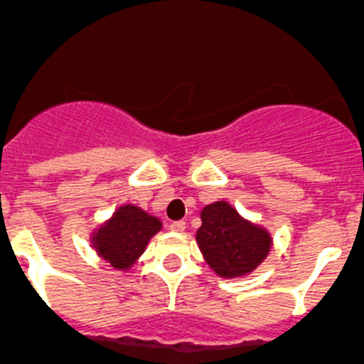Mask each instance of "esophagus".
Here are the masks:
<instances>
[{
	"mask_svg": "<svg viewBox=\"0 0 364 364\" xmlns=\"http://www.w3.org/2000/svg\"><path fill=\"white\" fill-rule=\"evenodd\" d=\"M186 223L185 221H172L170 223V230L172 232H185Z\"/></svg>",
	"mask_w": 364,
	"mask_h": 364,
	"instance_id": "34e87169",
	"label": "esophagus"
}]
</instances>
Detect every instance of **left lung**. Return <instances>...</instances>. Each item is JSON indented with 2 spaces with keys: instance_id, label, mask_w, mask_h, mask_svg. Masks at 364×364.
<instances>
[{
  "instance_id": "left-lung-1",
  "label": "left lung",
  "mask_w": 364,
  "mask_h": 364,
  "mask_svg": "<svg viewBox=\"0 0 364 364\" xmlns=\"http://www.w3.org/2000/svg\"><path fill=\"white\" fill-rule=\"evenodd\" d=\"M196 241L206 264L223 279L248 276L267 259L272 248L270 232L245 219L227 201L203 208Z\"/></svg>"
}]
</instances>
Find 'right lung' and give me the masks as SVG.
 Returning a JSON list of instances; mask_svg holds the SVG:
<instances>
[{
	"label": "right lung",
	"mask_w": 364,
	"mask_h": 364,
	"mask_svg": "<svg viewBox=\"0 0 364 364\" xmlns=\"http://www.w3.org/2000/svg\"><path fill=\"white\" fill-rule=\"evenodd\" d=\"M163 223L136 205H121L112 218L94 228L90 243L101 259L117 270H130Z\"/></svg>",
	"instance_id": "1"
}]
</instances>
